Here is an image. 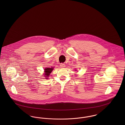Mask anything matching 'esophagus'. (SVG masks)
<instances>
[{
  "label": "esophagus",
  "instance_id": "obj_1",
  "mask_svg": "<svg viewBox=\"0 0 125 125\" xmlns=\"http://www.w3.org/2000/svg\"><path fill=\"white\" fill-rule=\"evenodd\" d=\"M65 64L62 63L60 64V67H61V68H64V67H65Z\"/></svg>",
  "mask_w": 125,
  "mask_h": 125
}]
</instances>
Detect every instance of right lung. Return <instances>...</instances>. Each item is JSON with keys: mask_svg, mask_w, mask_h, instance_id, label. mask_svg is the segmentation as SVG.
I'll return each mask as SVG.
<instances>
[{"mask_svg": "<svg viewBox=\"0 0 125 125\" xmlns=\"http://www.w3.org/2000/svg\"><path fill=\"white\" fill-rule=\"evenodd\" d=\"M54 68H45V69H44L45 71V74H44L45 75V77H46V79H48V77H49V76L50 75V73H52V70H53Z\"/></svg>", "mask_w": 125, "mask_h": 125, "instance_id": "obj_1", "label": "right lung"}]
</instances>
